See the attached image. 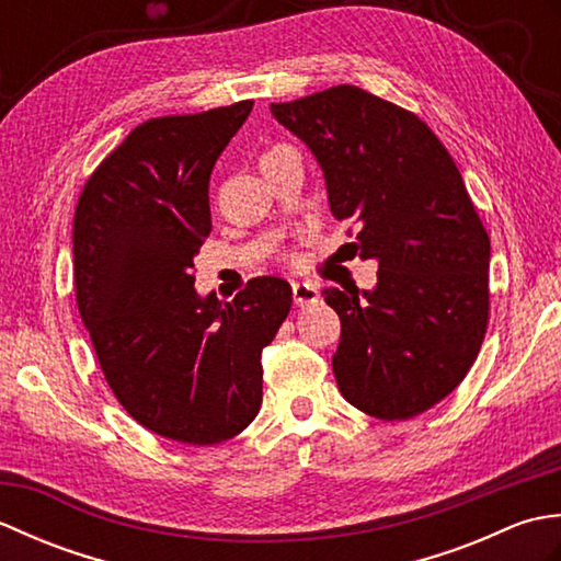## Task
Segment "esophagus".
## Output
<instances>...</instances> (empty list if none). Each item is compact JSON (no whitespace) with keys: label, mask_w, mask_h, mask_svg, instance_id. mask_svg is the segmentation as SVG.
I'll list each match as a JSON object with an SVG mask.
<instances>
[{"label":"esophagus","mask_w":561,"mask_h":561,"mask_svg":"<svg viewBox=\"0 0 561 561\" xmlns=\"http://www.w3.org/2000/svg\"><path fill=\"white\" fill-rule=\"evenodd\" d=\"M291 291H294V304L299 308L316 306L320 301V289L316 287V284L296 282V284H291Z\"/></svg>","instance_id":"esophagus-1"}]
</instances>
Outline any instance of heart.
Instances as JSON below:
<instances>
[{
  "label": "heart",
  "mask_w": 561,
  "mask_h": 561,
  "mask_svg": "<svg viewBox=\"0 0 561 561\" xmlns=\"http://www.w3.org/2000/svg\"><path fill=\"white\" fill-rule=\"evenodd\" d=\"M277 149H284V147H274V149H270L267 153H272V151H277ZM262 157H265V153H262ZM282 257L287 260V262H296V255L291 253V250H287V253H282Z\"/></svg>",
  "instance_id": "obj_1"
}]
</instances>
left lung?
Wrapping results in <instances>:
<instances>
[{
  "instance_id": "1",
  "label": "left lung",
  "mask_w": 561,
  "mask_h": 561,
  "mask_svg": "<svg viewBox=\"0 0 561 561\" xmlns=\"http://www.w3.org/2000/svg\"><path fill=\"white\" fill-rule=\"evenodd\" d=\"M270 111L316 153L332 217L356 226L352 255L378 260L374 291L323 289L342 323L340 392L376 420H412L460 386L490 323L478 207L432 127L396 103L342 83Z\"/></svg>"
}]
</instances>
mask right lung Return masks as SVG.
Wrapping results in <instances>:
<instances>
[{
  "label": "right lung",
  "instance_id": "add662e5",
  "mask_svg": "<svg viewBox=\"0 0 561 561\" xmlns=\"http://www.w3.org/2000/svg\"><path fill=\"white\" fill-rule=\"evenodd\" d=\"M250 111L238 101L137 125L75 211L77 306L101 371L135 422L190 446L221 444L255 420L260 354L291 311L279 277L250 279L224 306L195 291L209 175Z\"/></svg>",
  "mask_w": 561,
  "mask_h": 561
}]
</instances>
